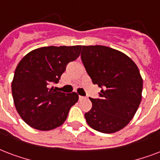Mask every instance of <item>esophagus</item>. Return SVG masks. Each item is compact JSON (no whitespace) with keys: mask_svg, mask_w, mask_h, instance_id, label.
<instances>
[{"mask_svg":"<svg viewBox=\"0 0 160 160\" xmlns=\"http://www.w3.org/2000/svg\"><path fill=\"white\" fill-rule=\"evenodd\" d=\"M84 99H85V97H84V96H81V95H80V96H79V100H84Z\"/></svg>","mask_w":160,"mask_h":160,"instance_id":"esophagus-1","label":"esophagus"}]
</instances>
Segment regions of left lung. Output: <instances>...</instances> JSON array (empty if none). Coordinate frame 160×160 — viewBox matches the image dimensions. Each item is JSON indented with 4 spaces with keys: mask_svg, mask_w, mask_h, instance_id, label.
<instances>
[{
    "mask_svg": "<svg viewBox=\"0 0 160 160\" xmlns=\"http://www.w3.org/2000/svg\"><path fill=\"white\" fill-rule=\"evenodd\" d=\"M81 60L100 99L90 98L92 108L85 113L87 124L105 134L122 129L133 119L142 99L143 79L139 68L121 51L104 46H83Z\"/></svg>",
    "mask_w": 160,
    "mask_h": 160,
    "instance_id": "obj_1",
    "label": "left lung"
}]
</instances>
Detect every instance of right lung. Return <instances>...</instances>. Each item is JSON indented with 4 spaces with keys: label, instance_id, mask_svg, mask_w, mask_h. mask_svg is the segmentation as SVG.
I'll return each mask as SVG.
<instances>
[{
    "label": "right lung",
    "instance_id": "add662e5",
    "mask_svg": "<svg viewBox=\"0 0 160 160\" xmlns=\"http://www.w3.org/2000/svg\"><path fill=\"white\" fill-rule=\"evenodd\" d=\"M81 47H41L29 52L19 62L11 92L16 110L28 125L46 131L64 124L79 95L57 91L51 85L59 82L68 63L80 56Z\"/></svg>",
    "mask_w": 160,
    "mask_h": 160
}]
</instances>
